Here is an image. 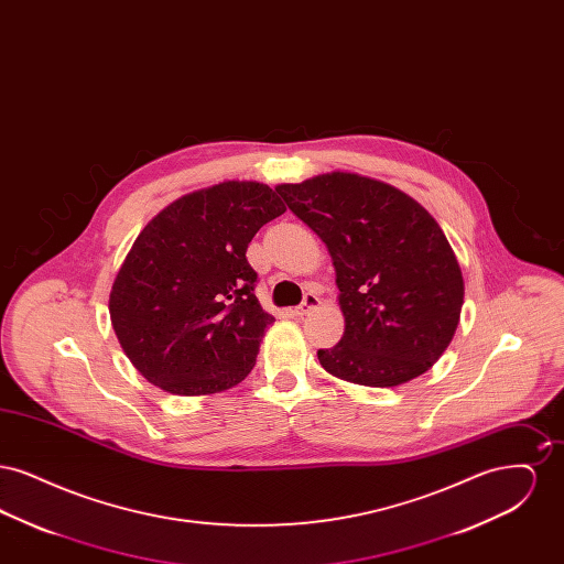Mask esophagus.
<instances>
[{
	"instance_id": "34e87169",
	"label": "esophagus",
	"mask_w": 564,
	"mask_h": 564,
	"mask_svg": "<svg viewBox=\"0 0 564 564\" xmlns=\"http://www.w3.org/2000/svg\"><path fill=\"white\" fill-rule=\"evenodd\" d=\"M319 304V297L317 294H313V292H308V294L304 295V300H302V304L300 306H295L294 315H306L311 308H315Z\"/></svg>"
}]
</instances>
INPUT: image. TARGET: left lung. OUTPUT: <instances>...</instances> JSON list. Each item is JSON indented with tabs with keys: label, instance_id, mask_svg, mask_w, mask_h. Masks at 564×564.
I'll list each match as a JSON object with an SVG mask.
<instances>
[{
	"label": "left lung",
	"instance_id": "1",
	"mask_svg": "<svg viewBox=\"0 0 564 564\" xmlns=\"http://www.w3.org/2000/svg\"><path fill=\"white\" fill-rule=\"evenodd\" d=\"M327 245L345 334L319 364L343 380L398 387L448 349L463 306V274L437 221L414 198L355 173L276 186Z\"/></svg>",
	"mask_w": 564,
	"mask_h": 564
}]
</instances>
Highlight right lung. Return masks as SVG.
I'll use <instances>...</instances> for the list:
<instances>
[{
    "instance_id": "1",
    "label": "right lung",
    "mask_w": 564,
    "mask_h": 564,
    "mask_svg": "<svg viewBox=\"0 0 564 564\" xmlns=\"http://www.w3.org/2000/svg\"><path fill=\"white\" fill-rule=\"evenodd\" d=\"M285 205L267 184L224 182L164 207L137 237L109 294L113 332L134 368L173 395H209L256 366L274 317L247 247Z\"/></svg>"
}]
</instances>
